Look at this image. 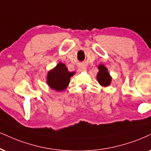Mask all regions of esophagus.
Instances as JSON below:
<instances>
[{"label":"esophagus","instance_id":"esophagus-1","mask_svg":"<svg viewBox=\"0 0 151 151\" xmlns=\"http://www.w3.org/2000/svg\"><path fill=\"white\" fill-rule=\"evenodd\" d=\"M79 70H80V71H83V70H86V67H83V66H80L79 68Z\"/></svg>","mask_w":151,"mask_h":151}]
</instances>
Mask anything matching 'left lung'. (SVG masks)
<instances>
[{
  "instance_id": "left-lung-1",
  "label": "left lung",
  "mask_w": 151,
  "mask_h": 151,
  "mask_svg": "<svg viewBox=\"0 0 151 151\" xmlns=\"http://www.w3.org/2000/svg\"><path fill=\"white\" fill-rule=\"evenodd\" d=\"M99 72L97 74V80L100 86L103 87H107L111 83L112 77H111L106 67L103 64L99 65L98 67Z\"/></svg>"
}]
</instances>
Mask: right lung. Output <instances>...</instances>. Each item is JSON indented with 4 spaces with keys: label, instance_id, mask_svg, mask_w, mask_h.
Listing matches in <instances>:
<instances>
[{
    "label": "right lung",
    "instance_id": "right-lung-1",
    "mask_svg": "<svg viewBox=\"0 0 151 151\" xmlns=\"http://www.w3.org/2000/svg\"><path fill=\"white\" fill-rule=\"evenodd\" d=\"M74 74L75 72H69L65 65L60 62L47 73V85L56 91H64L68 86L70 78Z\"/></svg>",
    "mask_w": 151,
    "mask_h": 151
}]
</instances>
